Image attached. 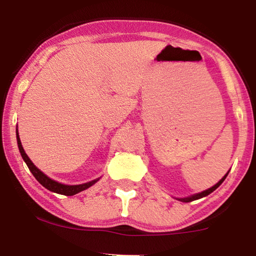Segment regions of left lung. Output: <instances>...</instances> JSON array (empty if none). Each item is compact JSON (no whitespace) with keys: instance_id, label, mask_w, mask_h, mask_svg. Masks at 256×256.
Segmentation results:
<instances>
[{"instance_id":"8db88e82","label":"left lung","mask_w":256,"mask_h":256,"mask_svg":"<svg viewBox=\"0 0 256 256\" xmlns=\"http://www.w3.org/2000/svg\"><path fill=\"white\" fill-rule=\"evenodd\" d=\"M228 172L226 175H224L222 180H220L218 183H216L214 186H212V188H210L209 190H203V192H201V193H198V194H194V196H190V198H180V201H183V202H190V201H194V200H198V198H203V196H209L210 193H212L214 192V190H216V188H218L219 186H220V184L222 183V182L226 180V177H227V175H228Z\"/></svg>"}]
</instances>
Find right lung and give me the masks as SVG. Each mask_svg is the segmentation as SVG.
Listing matches in <instances>:
<instances>
[{
  "label": "right lung",
  "instance_id": "right-lung-1",
  "mask_svg": "<svg viewBox=\"0 0 256 256\" xmlns=\"http://www.w3.org/2000/svg\"><path fill=\"white\" fill-rule=\"evenodd\" d=\"M16 141H18V146H19L21 157L24 158V162L27 164L29 170L32 172V174L34 176V178H36L38 182H40V183L42 186H44V188L52 190V192L58 193V194H63V196H74V194H76V193L81 192V190H86L88 188H90V186H92L98 180H94L89 182V183H84V184H80V185H64V184L58 183V182L50 180V177H47L44 174V172L38 170V168L32 164V160L29 159L27 154L24 152V150L22 148V144H21V141H20L18 131H16Z\"/></svg>",
  "mask_w": 256,
  "mask_h": 256
}]
</instances>
